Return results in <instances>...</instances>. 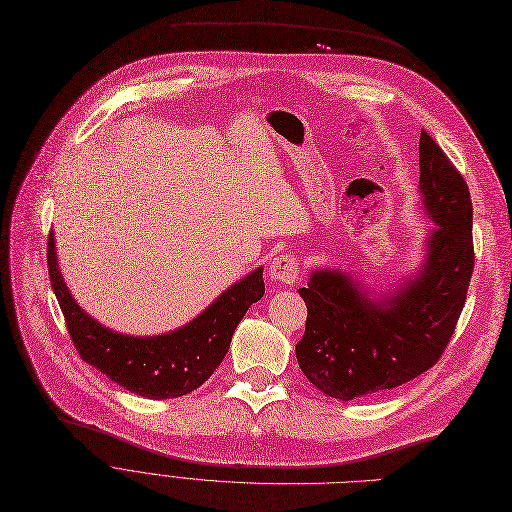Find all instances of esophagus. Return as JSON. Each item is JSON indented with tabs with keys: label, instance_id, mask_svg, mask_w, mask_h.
<instances>
[{
	"label": "esophagus",
	"instance_id": "obj_1",
	"mask_svg": "<svg viewBox=\"0 0 512 512\" xmlns=\"http://www.w3.org/2000/svg\"><path fill=\"white\" fill-rule=\"evenodd\" d=\"M269 277L271 281L285 283V285H294L300 279V269H298V258L294 254H281L273 258L269 266Z\"/></svg>",
	"mask_w": 512,
	"mask_h": 512
}]
</instances>
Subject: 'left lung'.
<instances>
[{
	"label": "left lung",
	"instance_id": "left-lung-1",
	"mask_svg": "<svg viewBox=\"0 0 512 512\" xmlns=\"http://www.w3.org/2000/svg\"><path fill=\"white\" fill-rule=\"evenodd\" d=\"M419 166L423 208L435 227L417 275L383 298L331 269L310 273L298 289L308 308L298 364L331 398L348 402L387 392L431 369L465 306L475 264L469 187L425 131Z\"/></svg>",
	"mask_w": 512,
	"mask_h": 512
}]
</instances>
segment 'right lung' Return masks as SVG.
<instances>
[{
    "label": "right lung",
    "instance_id": "1",
    "mask_svg": "<svg viewBox=\"0 0 512 512\" xmlns=\"http://www.w3.org/2000/svg\"><path fill=\"white\" fill-rule=\"evenodd\" d=\"M47 269L81 358L131 394L154 400L179 398L198 389L223 362L243 314L264 296L262 266H258L191 323L170 333L135 337L97 323L75 302L58 269L54 233L47 241Z\"/></svg>",
    "mask_w": 512,
    "mask_h": 512
}]
</instances>
